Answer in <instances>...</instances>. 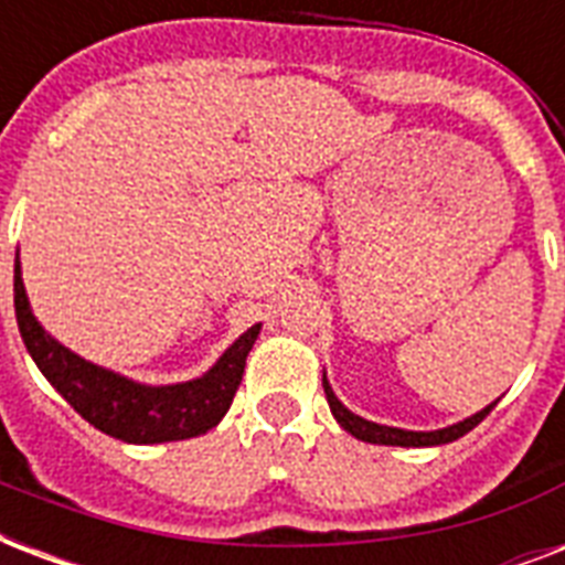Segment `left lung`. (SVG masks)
Segmentation results:
<instances>
[{"mask_svg": "<svg viewBox=\"0 0 565 565\" xmlns=\"http://www.w3.org/2000/svg\"><path fill=\"white\" fill-rule=\"evenodd\" d=\"M322 386H326V398H328V407L334 413V419L340 422V428L349 430L352 437L363 439V443H375V446H404V448H425V446H443V443H455L460 439L463 434L478 425V422L487 419V413L495 407L499 402L487 404L483 411H478L475 416L469 419L457 422V425H448V428H439V430H404V428H390V425H377V422L363 419L358 413H352L345 407L340 398L334 395L331 384H328V377L322 375Z\"/></svg>", "mask_w": 565, "mask_h": 565, "instance_id": "8db88e82", "label": "left lung"}]
</instances>
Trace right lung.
Listing matches in <instances>:
<instances>
[{
    "label": "right lung",
    "mask_w": 565,
    "mask_h": 565,
    "mask_svg": "<svg viewBox=\"0 0 565 565\" xmlns=\"http://www.w3.org/2000/svg\"><path fill=\"white\" fill-rule=\"evenodd\" d=\"M13 310H17L22 343L49 384L55 386L93 428L122 443H135V446L190 439L216 428L234 402V393L246 370V358L260 334V326L248 328L202 377H193L184 384L149 386L84 361L43 331V326L31 313L29 296L22 287L20 255L13 264Z\"/></svg>",
    "instance_id": "right-lung-1"
}]
</instances>
